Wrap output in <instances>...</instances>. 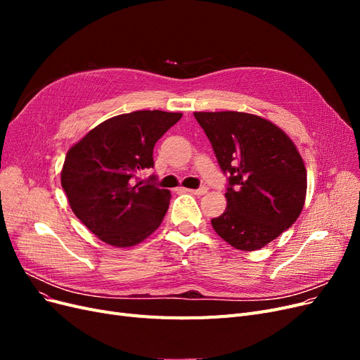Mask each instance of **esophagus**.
<instances>
[{
  "instance_id": "34e87169",
  "label": "esophagus",
  "mask_w": 360,
  "mask_h": 360,
  "mask_svg": "<svg viewBox=\"0 0 360 360\" xmlns=\"http://www.w3.org/2000/svg\"><path fill=\"white\" fill-rule=\"evenodd\" d=\"M186 191L191 192L192 195H204L209 189H207L205 186H202V188H200V189H186Z\"/></svg>"
}]
</instances>
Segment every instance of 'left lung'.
<instances>
[{
    "instance_id": "obj_1",
    "label": "left lung",
    "mask_w": 360,
    "mask_h": 360,
    "mask_svg": "<svg viewBox=\"0 0 360 360\" xmlns=\"http://www.w3.org/2000/svg\"><path fill=\"white\" fill-rule=\"evenodd\" d=\"M228 174L226 209L212 219L217 236L257 250L296 222L307 198V168L290 136L248 112H193Z\"/></svg>"
}]
</instances>
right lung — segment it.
I'll use <instances>...</instances> for the list:
<instances>
[{
	"mask_svg": "<svg viewBox=\"0 0 360 360\" xmlns=\"http://www.w3.org/2000/svg\"><path fill=\"white\" fill-rule=\"evenodd\" d=\"M180 118L159 110L115 115L69 148L61 186L72 212L102 242L135 246L162 224L169 191L136 181V174L153 168L155 144Z\"/></svg>",
	"mask_w": 360,
	"mask_h": 360,
	"instance_id": "1",
	"label": "right lung"
}]
</instances>
